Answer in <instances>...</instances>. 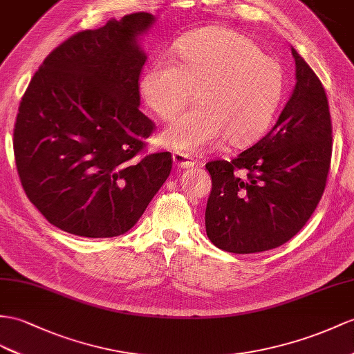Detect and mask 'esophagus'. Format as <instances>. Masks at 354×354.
<instances>
[{
    "label": "esophagus",
    "instance_id": "1",
    "mask_svg": "<svg viewBox=\"0 0 354 354\" xmlns=\"http://www.w3.org/2000/svg\"><path fill=\"white\" fill-rule=\"evenodd\" d=\"M172 162L178 169H187V168H194L196 165V162L189 156V154L185 153H174L172 154Z\"/></svg>",
    "mask_w": 354,
    "mask_h": 354
}]
</instances>
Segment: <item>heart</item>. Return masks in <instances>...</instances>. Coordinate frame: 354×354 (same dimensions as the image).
<instances>
[{
    "label": "heart",
    "instance_id": "obj_1",
    "mask_svg": "<svg viewBox=\"0 0 354 354\" xmlns=\"http://www.w3.org/2000/svg\"><path fill=\"white\" fill-rule=\"evenodd\" d=\"M177 63L156 59L141 77L145 105L172 120L194 97L200 106L174 120L160 142L177 153H198L223 136L232 147L257 141L270 126L286 91V75L242 32L207 27L186 34L174 49Z\"/></svg>",
    "mask_w": 354,
    "mask_h": 354
}]
</instances>
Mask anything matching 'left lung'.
Wrapping results in <instances>:
<instances>
[{
    "mask_svg": "<svg viewBox=\"0 0 354 354\" xmlns=\"http://www.w3.org/2000/svg\"><path fill=\"white\" fill-rule=\"evenodd\" d=\"M296 85L278 122L231 162L205 165L210 242L232 254L283 245L304 228L326 187L332 156L330 112L323 85L291 46Z\"/></svg>",
    "mask_w": 354,
    "mask_h": 354,
    "instance_id": "obj_1",
    "label": "left lung"
}]
</instances>
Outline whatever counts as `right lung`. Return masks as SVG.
<instances>
[{"mask_svg": "<svg viewBox=\"0 0 354 354\" xmlns=\"http://www.w3.org/2000/svg\"><path fill=\"white\" fill-rule=\"evenodd\" d=\"M151 13L76 32L50 53L25 91L13 132L25 194L75 236H122L168 178L171 153L141 156L153 122L140 111L141 37Z\"/></svg>", "mask_w": 354, "mask_h": 354, "instance_id": "1", "label": "right lung"}]
</instances>
